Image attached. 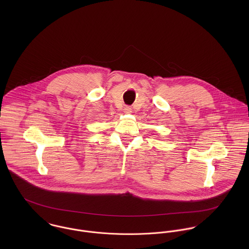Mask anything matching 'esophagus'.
<instances>
[{
  "label": "esophagus",
  "instance_id": "obj_1",
  "mask_svg": "<svg viewBox=\"0 0 249 249\" xmlns=\"http://www.w3.org/2000/svg\"><path fill=\"white\" fill-rule=\"evenodd\" d=\"M132 112V110H131V108L129 107H126L124 108V113H126V114H130Z\"/></svg>",
  "mask_w": 249,
  "mask_h": 249
}]
</instances>
